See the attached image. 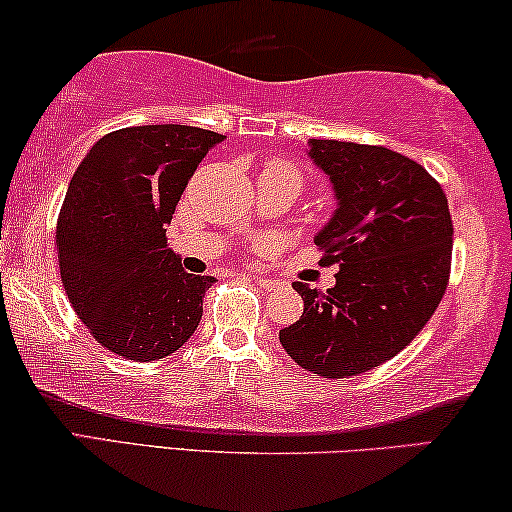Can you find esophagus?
<instances>
[{
    "label": "esophagus",
    "instance_id": "34e87169",
    "mask_svg": "<svg viewBox=\"0 0 512 512\" xmlns=\"http://www.w3.org/2000/svg\"><path fill=\"white\" fill-rule=\"evenodd\" d=\"M254 279L258 282V286H261V289H265V291H275V289H279V286H282V282H279V279L258 277V275H254Z\"/></svg>",
    "mask_w": 512,
    "mask_h": 512
}]
</instances>
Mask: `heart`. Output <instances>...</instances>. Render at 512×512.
I'll use <instances>...</instances> for the list:
<instances>
[{"mask_svg":"<svg viewBox=\"0 0 512 512\" xmlns=\"http://www.w3.org/2000/svg\"><path fill=\"white\" fill-rule=\"evenodd\" d=\"M263 174H275V177H289L293 181H298L300 184V172L296 170V167L289 165V163H279V160H272V163H268L263 167Z\"/></svg>","mask_w":512,"mask_h":512,"instance_id":"1","label":"heart"}]
</instances>
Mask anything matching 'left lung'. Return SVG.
Segmentation results:
<instances>
[{
    "label": "left lung",
    "instance_id": "8db88e82",
    "mask_svg": "<svg viewBox=\"0 0 512 512\" xmlns=\"http://www.w3.org/2000/svg\"><path fill=\"white\" fill-rule=\"evenodd\" d=\"M307 146L338 202L314 244L340 272L326 293L293 282L305 307L279 342L335 380L394 359L426 326L447 289L454 228L443 188L408 156L338 139Z\"/></svg>",
    "mask_w": 512,
    "mask_h": 512
}]
</instances>
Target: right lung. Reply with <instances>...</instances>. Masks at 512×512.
<instances>
[{
  "mask_svg": "<svg viewBox=\"0 0 512 512\" xmlns=\"http://www.w3.org/2000/svg\"><path fill=\"white\" fill-rule=\"evenodd\" d=\"M223 135L191 125H137L104 135L69 181L58 219L60 277L93 338L123 359H165L202 319L214 277L191 275L165 230Z\"/></svg>",
  "mask_w": 512,
  "mask_h": 512,
  "instance_id": "1",
  "label": "right lung"
}]
</instances>
